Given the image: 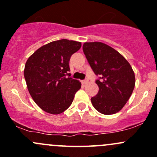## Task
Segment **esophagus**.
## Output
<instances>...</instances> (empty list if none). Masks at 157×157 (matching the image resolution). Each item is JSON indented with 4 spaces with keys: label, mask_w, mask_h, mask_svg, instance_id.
<instances>
[{
    "label": "esophagus",
    "mask_w": 157,
    "mask_h": 157,
    "mask_svg": "<svg viewBox=\"0 0 157 157\" xmlns=\"http://www.w3.org/2000/svg\"><path fill=\"white\" fill-rule=\"evenodd\" d=\"M88 81H89L88 80H82V83H83V84H86V83H88Z\"/></svg>",
    "instance_id": "esophagus-1"
}]
</instances>
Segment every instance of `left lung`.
<instances>
[{"mask_svg": "<svg viewBox=\"0 0 157 157\" xmlns=\"http://www.w3.org/2000/svg\"><path fill=\"white\" fill-rule=\"evenodd\" d=\"M83 51L93 72L99 76L96 80L99 92L91 98L93 107L104 115L117 113L135 86L132 67L119 52L102 42H85Z\"/></svg>", "mask_w": 157, "mask_h": 157, "instance_id": "obj_1", "label": "left lung"}]
</instances>
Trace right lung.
I'll list each match as a JSON object with an SVG mask.
<instances>
[{
  "label": "right lung",
  "instance_id": "obj_1",
  "mask_svg": "<svg viewBox=\"0 0 157 157\" xmlns=\"http://www.w3.org/2000/svg\"><path fill=\"white\" fill-rule=\"evenodd\" d=\"M80 47L81 43L76 41H54L37 49L26 61L24 77L28 90L34 102L45 112L62 113L81 87V83L69 77L68 74L70 58Z\"/></svg>",
  "mask_w": 157,
  "mask_h": 157
}]
</instances>
